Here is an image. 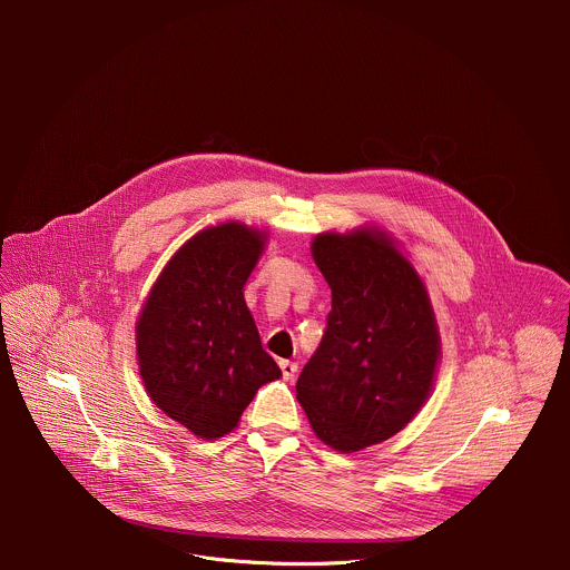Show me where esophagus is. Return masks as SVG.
<instances>
[{"label":"esophagus","mask_w":570,"mask_h":570,"mask_svg":"<svg viewBox=\"0 0 570 570\" xmlns=\"http://www.w3.org/2000/svg\"><path fill=\"white\" fill-rule=\"evenodd\" d=\"M279 367H282V374L286 381H293L295 374H297V363L293 361H279Z\"/></svg>","instance_id":"34e87169"}]
</instances>
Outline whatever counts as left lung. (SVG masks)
Instances as JSON below:
<instances>
[{"instance_id":"8db88e82","label":"left lung","mask_w":570,"mask_h":570,"mask_svg":"<svg viewBox=\"0 0 570 570\" xmlns=\"http://www.w3.org/2000/svg\"><path fill=\"white\" fill-rule=\"evenodd\" d=\"M311 255L332 311L297 379V401L324 444L354 453L422 411L442 356L438 320L422 275L385 229L315 234Z\"/></svg>"}]
</instances>
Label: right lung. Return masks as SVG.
Wrapping results in <instances>:
<instances>
[{
	"instance_id": "obj_1",
	"label": "right lung",
	"mask_w": 570,
	"mask_h": 570,
	"mask_svg": "<svg viewBox=\"0 0 570 570\" xmlns=\"http://www.w3.org/2000/svg\"><path fill=\"white\" fill-rule=\"evenodd\" d=\"M266 240V229L238 220L196 232L161 268L135 322L148 396L200 440L232 433L257 390L282 376L243 297Z\"/></svg>"
}]
</instances>
